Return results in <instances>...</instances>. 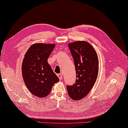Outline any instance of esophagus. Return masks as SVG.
<instances>
[{
	"label": "esophagus",
	"mask_w": 128,
	"mask_h": 128,
	"mask_svg": "<svg viewBox=\"0 0 128 128\" xmlns=\"http://www.w3.org/2000/svg\"><path fill=\"white\" fill-rule=\"evenodd\" d=\"M57 76H58V77L59 78L60 80H62V76L61 74H59L57 75Z\"/></svg>",
	"instance_id": "1"
}]
</instances>
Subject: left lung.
I'll return each instance as SVG.
<instances>
[{"label": "left lung", "mask_w": 128, "mask_h": 128, "mask_svg": "<svg viewBox=\"0 0 128 128\" xmlns=\"http://www.w3.org/2000/svg\"><path fill=\"white\" fill-rule=\"evenodd\" d=\"M74 60L76 74V83L67 86L68 94L74 100H81L93 88L98 74V58L94 48L84 40L68 44Z\"/></svg>", "instance_id": "obj_1"}]
</instances>
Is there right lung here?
Instances as JSON below:
<instances>
[{"instance_id": "right-lung-1", "label": "right lung", "mask_w": 128, "mask_h": 128, "mask_svg": "<svg viewBox=\"0 0 128 128\" xmlns=\"http://www.w3.org/2000/svg\"><path fill=\"white\" fill-rule=\"evenodd\" d=\"M55 46L53 43H34L24 56L21 69L24 82L31 93L38 97L47 96L59 81L47 61Z\"/></svg>"}]
</instances>
